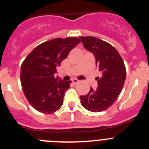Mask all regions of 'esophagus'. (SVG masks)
Listing matches in <instances>:
<instances>
[{
  "mask_svg": "<svg viewBox=\"0 0 149 149\" xmlns=\"http://www.w3.org/2000/svg\"><path fill=\"white\" fill-rule=\"evenodd\" d=\"M72 82H73V84H76L79 83V81L76 79H72Z\"/></svg>",
  "mask_w": 149,
  "mask_h": 149,
  "instance_id": "34e87169",
  "label": "esophagus"
}]
</instances>
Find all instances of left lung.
I'll return each instance as SVG.
<instances>
[{
	"label": "left lung",
	"mask_w": 149,
	"mask_h": 149,
	"mask_svg": "<svg viewBox=\"0 0 149 149\" xmlns=\"http://www.w3.org/2000/svg\"><path fill=\"white\" fill-rule=\"evenodd\" d=\"M84 47L95 56L96 66L102 73L97 77L96 90L80 96L84 108L92 112H100L109 108L121 93L126 79V68L120 54L108 43L92 37H80Z\"/></svg>",
	"instance_id": "left-lung-1"
}]
</instances>
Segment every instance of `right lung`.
Returning a JSON list of instances; mask_svg holds the SVG:
<instances>
[{
	"instance_id": "right-lung-1",
	"label": "right lung",
	"mask_w": 149,
	"mask_h": 149,
	"mask_svg": "<svg viewBox=\"0 0 149 149\" xmlns=\"http://www.w3.org/2000/svg\"><path fill=\"white\" fill-rule=\"evenodd\" d=\"M81 41L77 38H54L36 47L21 66L22 90L30 105L44 113H52L63 104L71 81L60 79L57 68Z\"/></svg>"
}]
</instances>
